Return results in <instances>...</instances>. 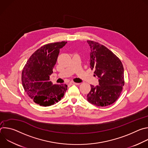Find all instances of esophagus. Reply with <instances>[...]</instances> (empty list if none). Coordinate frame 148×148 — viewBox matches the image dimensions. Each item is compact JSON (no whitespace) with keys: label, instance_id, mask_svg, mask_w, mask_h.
Masks as SVG:
<instances>
[{"label":"esophagus","instance_id":"1","mask_svg":"<svg viewBox=\"0 0 148 148\" xmlns=\"http://www.w3.org/2000/svg\"><path fill=\"white\" fill-rule=\"evenodd\" d=\"M70 85H79V83H77V82L71 81L70 82Z\"/></svg>","mask_w":148,"mask_h":148}]
</instances>
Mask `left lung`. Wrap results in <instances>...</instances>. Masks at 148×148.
<instances>
[{
    "mask_svg": "<svg viewBox=\"0 0 148 148\" xmlns=\"http://www.w3.org/2000/svg\"><path fill=\"white\" fill-rule=\"evenodd\" d=\"M90 52V66L98 78L99 86L91 85L87 101L98 107H106L119 98L124 86L123 67L121 60L106 47L87 41Z\"/></svg>",
    "mask_w": 148,
    "mask_h": 148,
    "instance_id": "left-lung-1",
    "label": "left lung"
}]
</instances>
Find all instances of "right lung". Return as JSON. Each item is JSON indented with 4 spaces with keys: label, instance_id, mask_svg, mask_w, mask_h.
<instances>
[{
    "label": "right lung",
    "instance_id": "1",
    "mask_svg": "<svg viewBox=\"0 0 148 148\" xmlns=\"http://www.w3.org/2000/svg\"><path fill=\"white\" fill-rule=\"evenodd\" d=\"M67 43L57 42L41 47L30 56L23 68L22 82L24 90L41 106H50L58 102L67 90L66 84L53 85L50 81L60 50Z\"/></svg>",
    "mask_w": 148,
    "mask_h": 148
}]
</instances>
